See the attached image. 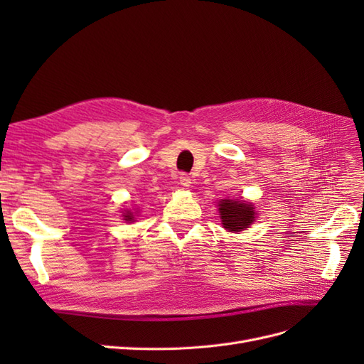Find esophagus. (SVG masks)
<instances>
[{
  "label": "esophagus",
  "mask_w": 364,
  "mask_h": 364,
  "mask_svg": "<svg viewBox=\"0 0 364 364\" xmlns=\"http://www.w3.org/2000/svg\"><path fill=\"white\" fill-rule=\"evenodd\" d=\"M179 182H181V185H182V186H185V188H186V186H190V185H191V178H190L188 174L182 173V174H181V178H179Z\"/></svg>",
  "instance_id": "34e87169"
}]
</instances>
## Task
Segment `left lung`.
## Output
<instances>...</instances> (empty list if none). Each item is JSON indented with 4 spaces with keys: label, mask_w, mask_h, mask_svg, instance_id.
<instances>
[{
    "label": "left lung",
    "mask_w": 364,
    "mask_h": 364,
    "mask_svg": "<svg viewBox=\"0 0 364 364\" xmlns=\"http://www.w3.org/2000/svg\"><path fill=\"white\" fill-rule=\"evenodd\" d=\"M220 217L228 230L240 232L255 220V208L240 200H222L218 203Z\"/></svg>",
    "instance_id": "obj_1"
}]
</instances>
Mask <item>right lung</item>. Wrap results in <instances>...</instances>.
Returning a JSON list of instances; mask_svg holds the SVG:
<instances>
[{"mask_svg":"<svg viewBox=\"0 0 364 364\" xmlns=\"http://www.w3.org/2000/svg\"><path fill=\"white\" fill-rule=\"evenodd\" d=\"M124 220H126V222H132V220H134V214H132L130 211H127V213L124 214Z\"/></svg>","mask_w":364,"mask_h":364,"instance_id":"right-lung-1","label":"right lung"}]
</instances>
